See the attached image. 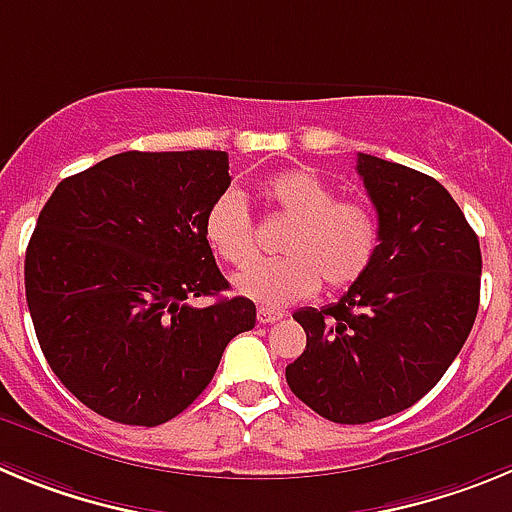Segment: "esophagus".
Masks as SVG:
<instances>
[{
  "instance_id": "obj_1",
  "label": "esophagus",
  "mask_w": 512,
  "mask_h": 512,
  "mask_svg": "<svg viewBox=\"0 0 512 512\" xmlns=\"http://www.w3.org/2000/svg\"><path fill=\"white\" fill-rule=\"evenodd\" d=\"M256 318H259V323L269 325V323H277V320H282V312L269 310V307H259V312H256Z\"/></svg>"
}]
</instances>
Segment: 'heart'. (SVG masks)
Instances as JSON below:
<instances>
[{"label": "heart", "instance_id": "1", "mask_svg": "<svg viewBox=\"0 0 512 512\" xmlns=\"http://www.w3.org/2000/svg\"><path fill=\"white\" fill-rule=\"evenodd\" d=\"M264 197L289 223L279 241L282 259L238 271V295L282 310L315 295L320 282L343 292L369 271L379 248V217L369 202L338 197L336 184L312 169L279 171L264 182ZM205 241L225 264L243 266L256 256L253 217L238 189H225L207 207Z\"/></svg>", "mask_w": 512, "mask_h": 512}]
</instances>
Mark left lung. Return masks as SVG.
I'll return each mask as SVG.
<instances>
[{"label":"left lung","mask_w":512,"mask_h":512,"mask_svg":"<svg viewBox=\"0 0 512 512\" xmlns=\"http://www.w3.org/2000/svg\"><path fill=\"white\" fill-rule=\"evenodd\" d=\"M379 215V248L333 305L302 307L307 346L287 384L333 423H372L433 390L461 351L479 307L477 233L428 174L359 153Z\"/></svg>","instance_id":"obj_1"}]
</instances>
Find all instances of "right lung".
<instances>
[{
    "label": "right lung",
    "instance_id": "add662e5",
    "mask_svg": "<svg viewBox=\"0 0 512 512\" xmlns=\"http://www.w3.org/2000/svg\"><path fill=\"white\" fill-rule=\"evenodd\" d=\"M230 187L225 151H125L63 179L25 253V295L45 361L89 410L161 425L202 395L223 351L256 325L205 241ZM192 296H215L207 308Z\"/></svg>",
    "mask_w": 512,
    "mask_h": 512
}]
</instances>
